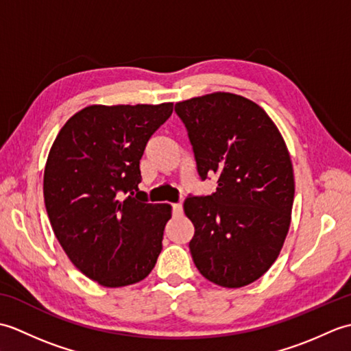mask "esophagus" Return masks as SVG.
Wrapping results in <instances>:
<instances>
[{
	"instance_id": "obj_1",
	"label": "esophagus",
	"mask_w": 351,
	"mask_h": 351,
	"mask_svg": "<svg viewBox=\"0 0 351 351\" xmlns=\"http://www.w3.org/2000/svg\"><path fill=\"white\" fill-rule=\"evenodd\" d=\"M171 210H173V215H176V217H180V215H182V204H173L171 205Z\"/></svg>"
}]
</instances>
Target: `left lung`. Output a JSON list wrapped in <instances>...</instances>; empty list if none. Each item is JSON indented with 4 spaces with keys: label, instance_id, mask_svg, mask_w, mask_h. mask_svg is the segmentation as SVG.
Wrapping results in <instances>:
<instances>
[{
    "label": "left lung",
    "instance_id": "obj_1",
    "mask_svg": "<svg viewBox=\"0 0 351 351\" xmlns=\"http://www.w3.org/2000/svg\"><path fill=\"white\" fill-rule=\"evenodd\" d=\"M202 180L217 176L211 196L187 197L190 241L200 274L241 288L278 259L294 202L293 162L278 126L258 104L214 92L176 102Z\"/></svg>",
    "mask_w": 351,
    "mask_h": 351
}]
</instances>
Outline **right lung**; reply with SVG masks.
<instances>
[{
  "instance_id": "obj_1",
  "label": "right lung",
  "mask_w": 351,
  "mask_h": 351,
  "mask_svg": "<svg viewBox=\"0 0 351 351\" xmlns=\"http://www.w3.org/2000/svg\"><path fill=\"white\" fill-rule=\"evenodd\" d=\"M171 111L173 102L88 106L51 146L43 197L52 230L71 263L102 287L143 280L162 249L171 206L146 202L140 160Z\"/></svg>"
}]
</instances>
